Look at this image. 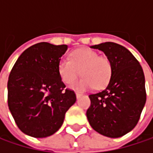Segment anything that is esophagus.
<instances>
[{"instance_id": "obj_1", "label": "esophagus", "mask_w": 153, "mask_h": 153, "mask_svg": "<svg viewBox=\"0 0 153 153\" xmlns=\"http://www.w3.org/2000/svg\"><path fill=\"white\" fill-rule=\"evenodd\" d=\"M81 96H82V94H81V93L76 92V97H77V98H79V97H80Z\"/></svg>"}]
</instances>
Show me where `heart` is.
<instances>
[{
	"mask_svg": "<svg viewBox=\"0 0 153 153\" xmlns=\"http://www.w3.org/2000/svg\"><path fill=\"white\" fill-rule=\"evenodd\" d=\"M58 74L66 85L73 84L79 74L83 78L74 85L79 90L95 87L103 88L109 83L112 74V65L106 56H99L97 51L79 48L73 51L70 59L62 58L58 63Z\"/></svg>",
	"mask_w": 153,
	"mask_h": 153,
	"instance_id": "b5f03b06",
	"label": "heart"
}]
</instances>
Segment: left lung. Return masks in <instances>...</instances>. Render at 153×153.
Returning <instances> with one entry per match:
<instances>
[{"mask_svg": "<svg viewBox=\"0 0 153 153\" xmlns=\"http://www.w3.org/2000/svg\"><path fill=\"white\" fill-rule=\"evenodd\" d=\"M102 50L112 65L106 88L88 96L87 118L92 128L108 137H122L137 124L146 102L145 79L137 59L125 48L114 42L91 46Z\"/></svg>", "mask_w": 153, "mask_h": 153, "instance_id": "1", "label": "left lung"}]
</instances>
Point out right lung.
I'll return each instance as SVG.
<instances>
[{
    "label": "right lung",
    "mask_w": 153,
    "mask_h": 153,
    "mask_svg": "<svg viewBox=\"0 0 153 153\" xmlns=\"http://www.w3.org/2000/svg\"><path fill=\"white\" fill-rule=\"evenodd\" d=\"M67 45L40 42L16 61L8 80V105L16 126L35 138L49 137L62 126L67 110L76 102L65 88L58 63Z\"/></svg>",
    "instance_id": "1"
}]
</instances>
